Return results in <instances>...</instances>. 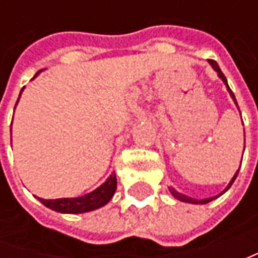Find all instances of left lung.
<instances>
[{
  "mask_svg": "<svg viewBox=\"0 0 258 258\" xmlns=\"http://www.w3.org/2000/svg\"><path fill=\"white\" fill-rule=\"evenodd\" d=\"M208 61H210V64L213 66L214 70H215V72L218 73V77H220V79L223 80L224 85L227 86V89H228V92H230V94H231V97H233V100H234V102H235V104H237V100H235V96H234V93H233V92H231V89H230V86H228V83H227V79H225V76L223 75V72H221V69H220V67H218V64H217V61H215V60H208ZM238 171H240V169H238ZM238 171L235 172V175H234V176H233V179L230 181V183L227 185V188H225V189H224L223 192L220 194V195H223V194L225 192V191H227V189H228V188H230L231 185H233V182H234V181H235V178H237V175H238ZM169 191H171V194H172V195H173V197H175V198H176V200H179V201H182V203H189V204H207V203H211L213 200H215V198H217V197H213V198H205V200H195V198H191V197H188V195H183V194L178 192V191H175L173 188H169ZM220 195H218V197H220Z\"/></svg>",
  "mask_w": 258,
  "mask_h": 258,
  "instance_id": "1",
  "label": "left lung"
}]
</instances>
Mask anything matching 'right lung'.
Here are the masks:
<instances>
[{"label":"right lung","instance_id":"right-lung-1","mask_svg":"<svg viewBox=\"0 0 258 258\" xmlns=\"http://www.w3.org/2000/svg\"><path fill=\"white\" fill-rule=\"evenodd\" d=\"M37 76V75H35ZM23 92V90H21ZM20 92V96H21ZM18 96V99H20ZM18 103V100H17ZM116 173H112L106 182H103L99 188H96L92 192L86 194L83 197H77V198H58V200H44V198H38L40 203L44 204L47 208L57 211V213L63 214H82L89 213L97 210L100 207H103L109 203L113 197L116 191Z\"/></svg>","mask_w":258,"mask_h":258}]
</instances>
